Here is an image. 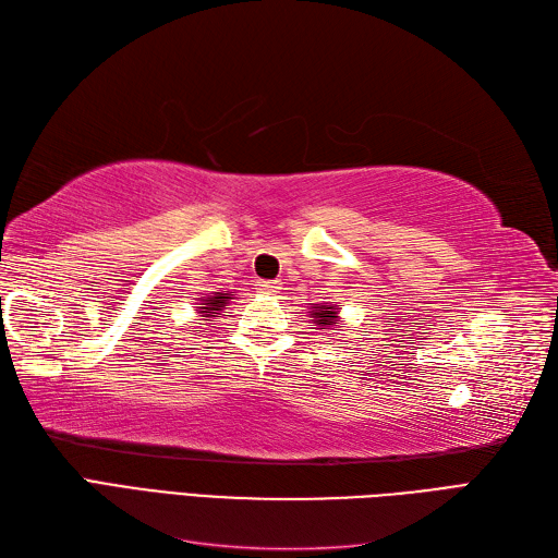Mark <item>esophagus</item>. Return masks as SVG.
<instances>
[{
	"label": "esophagus",
	"mask_w": 558,
	"mask_h": 558,
	"mask_svg": "<svg viewBox=\"0 0 558 558\" xmlns=\"http://www.w3.org/2000/svg\"><path fill=\"white\" fill-rule=\"evenodd\" d=\"M256 291L260 295H275L279 291V281H258L256 283Z\"/></svg>",
	"instance_id": "esophagus-1"
}]
</instances>
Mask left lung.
<instances>
[{
    "mask_svg": "<svg viewBox=\"0 0 558 558\" xmlns=\"http://www.w3.org/2000/svg\"><path fill=\"white\" fill-rule=\"evenodd\" d=\"M335 310H337V307H330V305L314 307V310H312L314 324H316L318 328H330V326H335V324H337V312H335Z\"/></svg>",
    "mask_w": 558,
    "mask_h": 558,
    "instance_id": "left-lung-1",
    "label": "left lung"
}]
</instances>
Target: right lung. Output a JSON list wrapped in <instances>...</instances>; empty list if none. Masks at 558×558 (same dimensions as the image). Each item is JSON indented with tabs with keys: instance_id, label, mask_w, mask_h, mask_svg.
Here are the masks:
<instances>
[{
	"instance_id": "obj_1",
	"label": "right lung",
	"mask_w": 558,
	"mask_h": 558,
	"mask_svg": "<svg viewBox=\"0 0 558 558\" xmlns=\"http://www.w3.org/2000/svg\"><path fill=\"white\" fill-rule=\"evenodd\" d=\"M232 298H230V293H214V295H209V298H205L199 302L202 307H197V312L202 314V316H207L205 320H209V316H214V314H218L221 312L228 302H230Z\"/></svg>"
}]
</instances>
